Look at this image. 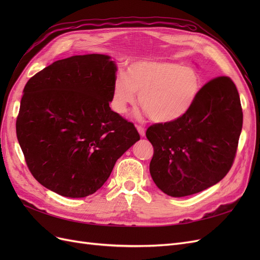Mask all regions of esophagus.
Segmentation results:
<instances>
[{"mask_svg":"<svg viewBox=\"0 0 260 260\" xmlns=\"http://www.w3.org/2000/svg\"><path fill=\"white\" fill-rule=\"evenodd\" d=\"M137 130H138V132L140 133V136L141 137H145V129L142 127V125H138L137 127Z\"/></svg>","mask_w":260,"mask_h":260,"instance_id":"34e87169","label":"esophagus"}]
</instances>
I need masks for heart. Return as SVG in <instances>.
<instances>
[{
	"instance_id": "obj_1",
	"label": "heart",
	"mask_w": 260,
	"mask_h": 260,
	"mask_svg": "<svg viewBox=\"0 0 260 260\" xmlns=\"http://www.w3.org/2000/svg\"><path fill=\"white\" fill-rule=\"evenodd\" d=\"M200 88L201 78L192 67L171 61H135L127 67L124 76H116L111 106L122 115L136 103L139 93V104L149 119L171 122L190 111Z\"/></svg>"
}]
</instances>
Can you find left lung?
I'll use <instances>...</instances> for the list:
<instances>
[{"instance_id":"8db88e82","label":"left lung","mask_w":260,"mask_h":260,"mask_svg":"<svg viewBox=\"0 0 260 260\" xmlns=\"http://www.w3.org/2000/svg\"><path fill=\"white\" fill-rule=\"evenodd\" d=\"M242 124L240 95L230 78L206 83L184 116L146 131L154 147L149 172L157 187L183 198L218 183L232 166Z\"/></svg>"}]
</instances>
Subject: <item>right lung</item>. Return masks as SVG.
I'll return each mask as SVG.
<instances>
[{"mask_svg":"<svg viewBox=\"0 0 260 260\" xmlns=\"http://www.w3.org/2000/svg\"><path fill=\"white\" fill-rule=\"evenodd\" d=\"M116 72L108 55H76L25 85L17 139L30 172L49 190L72 199L95 193L140 140L133 123L109 107Z\"/></svg>","mask_w":260,"mask_h":260,"instance_id":"right-lung-1","label":"right lung"}]
</instances>
